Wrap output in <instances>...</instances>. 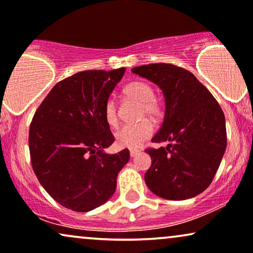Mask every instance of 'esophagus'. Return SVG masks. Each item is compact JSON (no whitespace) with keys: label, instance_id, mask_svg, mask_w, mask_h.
Instances as JSON below:
<instances>
[{"label":"esophagus","instance_id":"obj_1","mask_svg":"<svg viewBox=\"0 0 253 253\" xmlns=\"http://www.w3.org/2000/svg\"><path fill=\"white\" fill-rule=\"evenodd\" d=\"M140 150L139 149H130L129 150V154H130V158H135V156L139 154Z\"/></svg>","mask_w":253,"mask_h":253}]
</instances>
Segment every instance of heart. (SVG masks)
Here are the masks:
<instances>
[{
  "label": "heart",
  "mask_w": 253,
  "mask_h": 253,
  "mask_svg": "<svg viewBox=\"0 0 253 253\" xmlns=\"http://www.w3.org/2000/svg\"><path fill=\"white\" fill-rule=\"evenodd\" d=\"M124 93L130 99L141 103V117L156 119L161 116V105L154 97L152 86L143 82L128 83L124 88ZM104 118L112 127L118 125V108L113 99H108L104 107ZM154 133V125L148 119L140 123L125 125L116 133V142L124 148H139Z\"/></svg>",
  "instance_id": "heart-1"
}]
</instances>
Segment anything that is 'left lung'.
<instances>
[{
  "mask_svg": "<svg viewBox=\"0 0 253 253\" xmlns=\"http://www.w3.org/2000/svg\"><path fill=\"white\" fill-rule=\"evenodd\" d=\"M132 72L158 85L166 104L164 124L152 141L169 143L146 150L152 158L145 174L147 187L159 197L171 201L203 193L226 148L222 108L188 70L159 63L136 66Z\"/></svg>",
  "mask_w": 253,
  "mask_h": 253,
  "instance_id": "left-lung-1",
  "label": "left lung"
}]
</instances>
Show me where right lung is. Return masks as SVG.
I'll use <instances>...</instances> for the list:
<instances>
[{
	"mask_svg": "<svg viewBox=\"0 0 253 253\" xmlns=\"http://www.w3.org/2000/svg\"><path fill=\"white\" fill-rule=\"evenodd\" d=\"M126 69L88 70L57 83L37 108L29 129L33 169L56 202L91 211L117 189L128 149L107 154L114 142L104 107Z\"/></svg>",
	"mask_w": 253,
	"mask_h": 253,
	"instance_id": "add662e5",
	"label": "right lung"
}]
</instances>
